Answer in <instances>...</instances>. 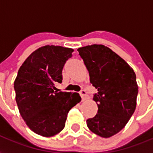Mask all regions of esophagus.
I'll return each instance as SVG.
<instances>
[{"label":"esophagus","mask_w":153,"mask_h":153,"mask_svg":"<svg viewBox=\"0 0 153 153\" xmlns=\"http://www.w3.org/2000/svg\"><path fill=\"white\" fill-rule=\"evenodd\" d=\"M80 96L82 97V101H85L86 99H88V96H87V92L84 91V90H82L79 93Z\"/></svg>","instance_id":"esophagus-1"}]
</instances>
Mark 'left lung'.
I'll return each mask as SVG.
<instances>
[{
	"mask_svg": "<svg viewBox=\"0 0 153 153\" xmlns=\"http://www.w3.org/2000/svg\"><path fill=\"white\" fill-rule=\"evenodd\" d=\"M88 70L90 83L97 90L93 100L98 110L87 120L91 131L110 138L125 128L137 105L138 87L136 74L128 64L102 44L78 49Z\"/></svg>",
	"mask_w": 153,
	"mask_h": 153,
	"instance_id": "left-lung-1",
	"label": "left lung"
}]
</instances>
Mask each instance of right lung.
<instances>
[{
  "label": "right lung",
  "instance_id": "add662e5",
  "mask_svg": "<svg viewBox=\"0 0 153 153\" xmlns=\"http://www.w3.org/2000/svg\"><path fill=\"white\" fill-rule=\"evenodd\" d=\"M74 49L47 45L39 47L22 64L14 83L15 100L28 128L43 137H52L65 127L68 112L81 101L77 93L58 92L62 70Z\"/></svg>",
  "mask_w": 153,
  "mask_h": 153
}]
</instances>
